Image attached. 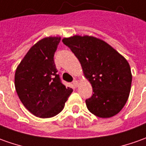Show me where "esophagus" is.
<instances>
[{
    "label": "esophagus",
    "mask_w": 146,
    "mask_h": 146,
    "mask_svg": "<svg viewBox=\"0 0 146 146\" xmlns=\"http://www.w3.org/2000/svg\"><path fill=\"white\" fill-rule=\"evenodd\" d=\"M73 84L75 87H77V86H78V81H77V80H74V81H73Z\"/></svg>",
    "instance_id": "obj_1"
}]
</instances>
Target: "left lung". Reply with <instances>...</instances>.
<instances>
[{
    "label": "left lung",
    "instance_id": "obj_1",
    "mask_svg": "<svg viewBox=\"0 0 146 146\" xmlns=\"http://www.w3.org/2000/svg\"><path fill=\"white\" fill-rule=\"evenodd\" d=\"M81 63L83 73L93 87L86 100L93 114L102 118L117 114L127 102L132 83L128 61L110 44L94 36H73L64 38Z\"/></svg>",
    "mask_w": 146,
    "mask_h": 146
}]
</instances>
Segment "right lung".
I'll return each instance as SVG.
<instances>
[{"label": "right lung", "mask_w": 146, "mask_h": 146, "mask_svg": "<svg viewBox=\"0 0 146 146\" xmlns=\"http://www.w3.org/2000/svg\"><path fill=\"white\" fill-rule=\"evenodd\" d=\"M60 37H45L26 53L17 68L15 88L21 102L31 113L52 117L63 110L73 90L61 82L53 56Z\"/></svg>", "instance_id": "add662e5"}]
</instances>
